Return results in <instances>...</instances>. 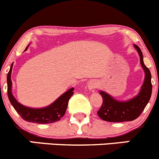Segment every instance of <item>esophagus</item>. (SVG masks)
Wrapping results in <instances>:
<instances>
[{
	"mask_svg": "<svg viewBox=\"0 0 159 159\" xmlns=\"http://www.w3.org/2000/svg\"><path fill=\"white\" fill-rule=\"evenodd\" d=\"M98 86V83L95 80H91L89 83H88V89L89 90H93V89H96Z\"/></svg>",
	"mask_w": 159,
	"mask_h": 159,
	"instance_id": "obj_1",
	"label": "esophagus"
}]
</instances>
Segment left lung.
Here are the masks:
<instances>
[{"instance_id":"8db88e82","label":"left lung","mask_w":159,"mask_h":159,"mask_svg":"<svg viewBox=\"0 0 159 159\" xmlns=\"http://www.w3.org/2000/svg\"><path fill=\"white\" fill-rule=\"evenodd\" d=\"M140 56V62L144 72V79L139 93L135 97L126 101H120L104 91H100L103 98L101 107L97 112L99 117L109 122L131 121L142 113L149 102L152 92V75L150 70L145 66L143 61V54L139 47L134 45Z\"/></svg>"}]
</instances>
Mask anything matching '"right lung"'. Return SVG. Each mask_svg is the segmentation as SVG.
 I'll list each match as a JSON object with an SVG mask.
<instances>
[{"instance_id": "obj_1", "label": "right lung", "mask_w": 159, "mask_h": 159, "mask_svg": "<svg viewBox=\"0 0 159 159\" xmlns=\"http://www.w3.org/2000/svg\"><path fill=\"white\" fill-rule=\"evenodd\" d=\"M27 46L25 51L28 49ZM13 63L11 66L10 70L7 76V96L10 100L11 103L15 111L18 112L21 117V118L28 122L37 124H51L54 122L59 121L65 114L66 111L68 107L69 100L70 97L73 95V90L74 88L72 87L70 89L62 93L59 98L56 99L53 103L45 107L42 108H33L28 107L24 106L20 103L12 93V82H11V71Z\"/></svg>"}]
</instances>
